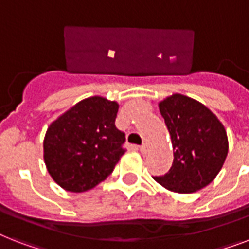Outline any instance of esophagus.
Here are the masks:
<instances>
[{
  "mask_svg": "<svg viewBox=\"0 0 249 249\" xmlns=\"http://www.w3.org/2000/svg\"><path fill=\"white\" fill-rule=\"evenodd\" d=\"M148 150H150V146H148L147 143H143L142 146L140 147V151L142 152V154H147Z\"/></svg>",
  "mask_w": 249,
  "mask_h": 249,
  "instance_id": "esophagus-1",
  "label": "esophagus"
}]
</instances>
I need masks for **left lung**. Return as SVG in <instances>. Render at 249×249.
Masks as SVG:
<instances>
[{"label": "left lung", "mask_w": 249, "mask_h": 249, "mask_svg": "<svg viewBox=\"0 0 249 249\" xmlns=\"http://www.w3.org/2000/svg\"><path fill=\"white\" fill-rule=\"evenodd\" d=\"M173 146V164L168 173L154 177L169 191H199L220 173L229 151L228 134L214 113L203 103L182 94L159 102Z\"/></svg>", "instance_id": "8db88e82"}]
</instances>
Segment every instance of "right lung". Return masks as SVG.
I'll list each match as a JSON object with an SVG mask.
<instances>
[{"instance_id": "add662e5", "label": "right lung", "mask_w": 249, "mask_h": 249, "mask_svg": "<svg viewBox=\"0 0 249 249\" xmlns=\"http://www.w3.org/2000/svg\"><path fill=\"white\" fill-rule=\"evenodd\" d=\"M119 103L94 95L49 125L44 161L66 191L84 193L105 181L124 155L125 134L115 126Z\"/></svg>"}]
</instances>
